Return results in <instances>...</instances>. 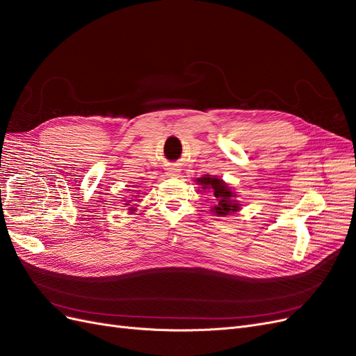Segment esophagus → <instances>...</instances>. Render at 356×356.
I'll use <instances>...</instances> for the list:
<instances>
[{
	"mask_svg": "<svg viewBox=\"0 0 356 356\" xmlns=\"http://www.w3.org/2000/svg\"><path fill=\"white\" fill-rule=\"evenodd\" d=\"M166 174L170 175V177H178L179 175V169L175 168V166H170L166 169Z\"/></svg>",
	"mask_w": 356,
	"mask_h": 356,
	"instance_id": "obj_1",
	"label": "esophagus"
}]
</instances>
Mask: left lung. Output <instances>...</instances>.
I'll return each mask as SVG.
<instances>
[{
    "label": "left lung",
    "mask_w": 356,
    "mask_h": 356,
    "mask_svg": "<svg viewBox=\"0 0 356 356\" xmlns=\"http://www.w3.org/2000/svg\"><path fill=\"white\" fill-rule=\"evenodd\" d=\"M197 182L203 186V188H212L215 202H217L212 211H215L217 215H229V212H236L239 209L238 202L233 200L234 193L221 179L207 175L203 178H197Z\"/></svg>",
    "instance_id": "obj_1"
}]
</instances>
